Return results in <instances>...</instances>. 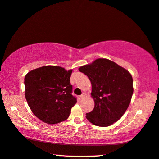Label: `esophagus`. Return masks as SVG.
<instances>
[{
    "instance_id": "34e87169",
    "label": "esophagus",
    "mask_w": 159,
    "mask_h": 159,
    "mask_svg": "<svg viewBox=\"0 0 159 159\" xmlns=\"http://www.w3.org/2000/svg\"><path fill=\"white\" fill-rule=\"evenodd\" d=\"M86 94L85 93H83L80 96V97H81V98H84L86 97Z\"/></svg>"
}]
</instances>
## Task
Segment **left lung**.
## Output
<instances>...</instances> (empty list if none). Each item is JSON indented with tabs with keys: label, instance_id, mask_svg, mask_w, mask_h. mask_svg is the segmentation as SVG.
I'll return each instance as SVG.
<instances>
[{
	"label": "left lung",
	"instance_id": "8db88e82",
	"mask_svg": "<svg viewBox=\"0 0 159 159\" xmlns=\"http://www.w3.org/2000/svg\"><path fill=\"white\" fill-rule=\"evenodd\" d=\"M92 84L93 110L86 118L92 124L108 126L124 115L133 93V78L127 70L106 58H98L80 66Z\"/></svg>",
	"mask_w": 159,
	"mask_h": 159
}]
</instances>
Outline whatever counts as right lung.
I'll return each instance as SVG.
<instances>
[{
	"mask_svg": "<svg viewBox=\"0 0 159 159\" xmlns=\"http://www.w3.org/2000/svg\"><path fill=\"white\" fill-rule=\"evenodd\" d=\"M72 69L43 66L28 73L24 77L25 97L34 115L47 124L66 120L77 99L71 94Z\"/></svg>",
	"mask_w": 159,
	"mask_h": 159,
	"instance_id": "add662e5",
	"label": "right lung"
}]
</instances>
